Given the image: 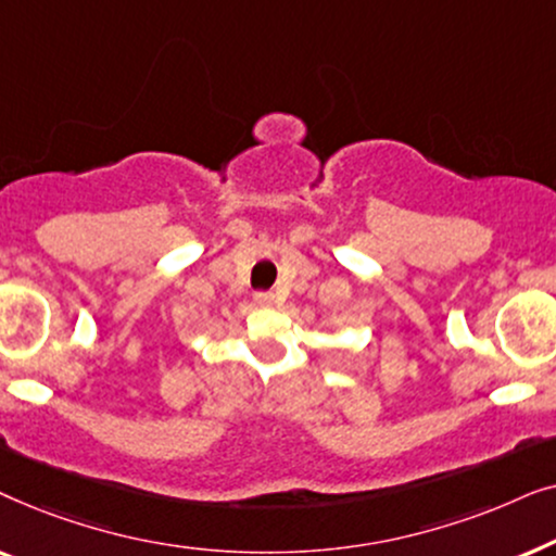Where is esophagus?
<instances>
[{"mask_svg": "<svg viewBox=\"0 0 556 556\" xmlns=\"http://www.w3.org/2000/svg\"><path fill=\"white\" fill-rule=\"evenodd\" d=\"M253 301H255V306H273V301H276V295H273L270 291H257V293L253 295Z\"/></svg>", "mask_w": 556, "mask_h": 556, "instance_id": "1", "label": "esophagus"}]
</instances>
